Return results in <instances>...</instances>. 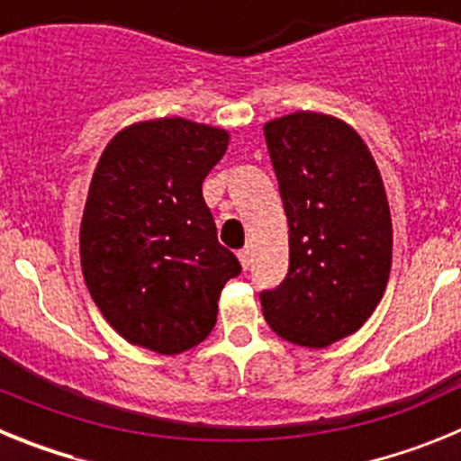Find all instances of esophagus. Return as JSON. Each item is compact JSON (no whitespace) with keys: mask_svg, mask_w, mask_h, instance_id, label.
<instances>
[{"mask_svg":"<svg viewBox=\"0 0 461 461\" xmlns=\"http://www.w3.org/2000/svg\"><path fill=\"white\" fill-rule=\"evenodd\" d=\"M238 258H240V263H242L244 270H249V266H251V254H249V249H247V247L238 251Z\"/></svg>","mask_w":461,"mask_h":461,"instance_id":"esophagus-1","label":"esophagus"}]
</instances>
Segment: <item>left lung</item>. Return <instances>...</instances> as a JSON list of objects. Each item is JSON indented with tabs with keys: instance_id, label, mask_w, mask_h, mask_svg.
Segmentation results:
<instances>
[{
	"instance_id": "1",
	"label": "left lung",
	"mask_w": 461,
	"mask_h": 461,
	"mask_svg": "<svg viewBox=\"0 0 461 461\" xmlns=\"http://www.w3.org/2000/svg\"><path fill=\"white\" fill-rule=\"evenodd\" d=\"M288 219V275L260 291L267 325L323 348L372 316L393 263V223L381 175L351 126L319 113L266 124Z\"/></svg>"
}]
</instances>
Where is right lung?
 I'll return each mask as SVG.
<instances>
[{
    "instance_id": "right-lung-1",
    "label": "right lung",
    "mask_w": 461,
    "mask_h": 461,
    "mask_svg": "<svg viewBox=\"0 0 461 461\" xmlns=\"http://www.w3.org/2000/svg\"><path fill=\"white\" fill-rule=\"evenodd\" d=\"M228 133L182 117L117 133L94 170L80 260L94 303L131 344L175 356L217 323V300L242 272L221 247L203 180Z\"/></svg>"
}]
</instances>
